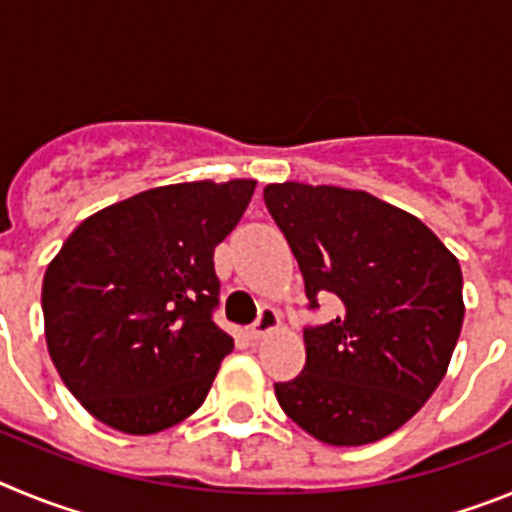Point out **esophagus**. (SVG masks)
<instances>
[{"label": "esophagus", "mask_w": 512, "mask_h": 512, "mask_svg": "<svg viewBox=\"0 0 512 512\" xmlns=\"http://www.w3.org/2000/svg\"><path fill=\"white\" fill-rule=\"evenodd\" d=\"M279 328V312L274 310V307H261L259 318H256V323L251 325V330H248V336L251 338H264L266 333H271V330Z\"/></svg>", "instance_id": "34e87169"}]
</instances>
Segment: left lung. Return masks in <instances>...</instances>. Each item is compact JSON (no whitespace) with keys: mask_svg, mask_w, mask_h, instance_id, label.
<instances>
[{"mask_svg":"<svg viewBox=\"0 0 512 512\" xmlns=\"http://www.w3.org/2000/svg\"><path fill=\"white\" fill-rule=\"evenodd\" d=\"M264 202L305 279V369L274 384L284 413L330 446L395 433L436 392L464 323L461 266L428 225L361 189L266 184Z\"/></svg>","mask_w":512,"mask_h":512,"instance_id":"8db88e82","label":"left lung"}]
</instances>
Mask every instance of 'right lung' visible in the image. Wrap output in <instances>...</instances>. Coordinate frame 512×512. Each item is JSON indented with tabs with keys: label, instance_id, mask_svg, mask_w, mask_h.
Returning <instances> with one entry per match:
<instances>
[{
	"label": "right lung",
	"instance_id": "add662e5",
	"mask_svg": "<svg viewBox=\"0 0 512 512\" xmlns=\"http://www.w3.org/2000/svg\"><path fill=\"white\" fill-rule=\"evenodd\" d=\"M253 179L140 192L87 217L43 277L48 354L99 423L166 431L205 402L233 338L212 323V253L246 212Z\"/></svg>",
	"mask_w": 512,
	"mask_h": 512
}]
</instances>
